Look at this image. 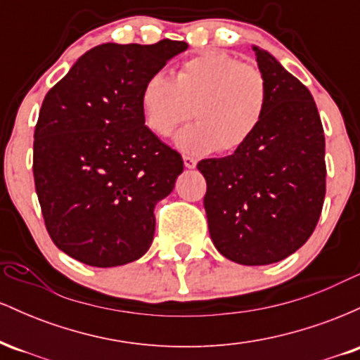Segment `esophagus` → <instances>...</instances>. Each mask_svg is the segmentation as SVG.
I'll return each mask as SVG.
<instances>
[{
  "label": "esophagus",
  "mask_w": 360,
  "mask_h": 360,
  "mask_svg": "<svg viewBox=\"0 0 360 360\" xmlns=\"http://www.w3.org/2000/svg\"><path fill=\"white\" fill-rule=\"evenodd\" d=\"M183 160H184V166L188 167V169H194V167H196V159H194V157L184 155Z\"/></svg>",
  "instance_id": "obj_1"
}]
</instances>
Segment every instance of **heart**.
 I'll return each instance as SVG.
<instances>
[{
  "instance_id": "b5f03b06",
  "label": "heart",
  "mask_w": 360,
  "mask_h": 360,
  "mask_svg": "<svg viewBox=\"0 0 360 360\" xmlns=\"http://www.w3.org/2000/svg\"><path fill=\"white\" fill-rule=\"evenodd\" d=\"M269 106V84L259 68L230 53L206 51L174 74L155 72L140 91L147 128L167 137L189 117L196 122L177 131L174 143L189 155L235 152L250 142Z\"/></svg>"
}]
</instances>
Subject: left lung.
<instances>
[{
	"instance_id": "8db88e82",
	"label": "left lung",
	"mask_w": 360,
	"mask_h": 360,
	"mask_svg": "<svg viewBox=\"0 0 360 360\" xmlns=\"http://www.w3.org/2000/svg\"><path fill=\"white\" fill-rule=\"evenodd\" d=\"M269 84L259 130L232 155L203 159L210 237L242 266L286 259L308 240L325 200V135L307 86L264 49L252 45Z\"/></svg>"
}]
</instances>
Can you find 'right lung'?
Listing matches in <instances>:
<instances>
[{
	"label": "right lung",
	"mask_w": 360,
	"mask_h": 360,
	"mask_svg": "<svg viewBox=\"0 0 360 360\" xmlns=\"http://www.w3.org/2000/svg\"><path fill=\"white\" fill-rule=\"evenodd\" d=\"M186 42L101 44L49 91L34 142L45 226L62 252L94 267L150 249L155 205L174 189L183 157L143 122L140 91Z\"/></svg>",
	"instance_id": "1"
}]
</instances>
